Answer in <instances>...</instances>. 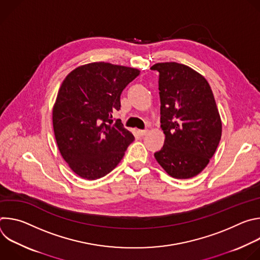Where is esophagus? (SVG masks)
Returning <instances> with one entry per match:
<instances>
[{
    "instance_id": "esophagus-1",
    "label": "esophagus",
    "mask_w": 260,
    "mask_h": 260,
    "mask_svg": "<svg viewBox=\"0 0 260 260\" xmlns=\"http://www.w3.org/2000/svg\"><path fill=\"white\" fill-rule=\"evenodd\" d=\"M147 133H148V129H141V131H139V134L141 136H145Z\"/></svg>"
}]
</instances>
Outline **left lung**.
Wrapping results in <instances>:
<instances>
[{
  "instance_id": "1",
  "label": "left lung",
  "mask_w": 260,
  "mask_h": 260,
  "mask_svg": "<svg viewBox=\"0 0 260 260\" xmlns=\"http://www.w3.org/2000/svg\"><path fill=\"white\" fill-rule=\"evenodd\" d=\"M159 72L160 127L166 136L156 161L173 178L199 175L214 155L222 122L206 78L188 66L157 62Z\"/></svg>"
}]
</instances>
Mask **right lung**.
Returning a JSON list of instances; mask_svg holds the SVG:
<instances>
[{
  "label": "right lung",
  "mask_w": 260,
  "mask_h": 260,
  "mask_svg": "<svg viewBox=\"0 0 260 260\" xmlns=\"http://www.w3.org/2000/svg\"><path fill=\"white\" fill-rule=\"evenodd\" d=\"M139 74L135 68L99 61L76 68L62 81L52 109L53 131L62 158L79 177L95 180L109 174L135 140L112 114Z\"/></svg>",
  "instance_id": "1"
}]
</instances>
